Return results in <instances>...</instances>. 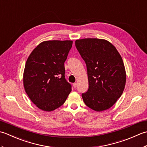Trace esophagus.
<instances>
[{
  "label": "esophagus",
  "instance_id": "1",
  "mask_svg": "<svg viewBox=\"0 0 147 147\" xmlns=\"http://www.w3.org/2000/svg\"><path fill=\"white\" fill-rule=\"evenodd\" d=\"M73 87L74 88H76L77 87V83H73Z\"/></svg>",
  "mask_w": 147,
  "mask_h": 147
}]
</instances>
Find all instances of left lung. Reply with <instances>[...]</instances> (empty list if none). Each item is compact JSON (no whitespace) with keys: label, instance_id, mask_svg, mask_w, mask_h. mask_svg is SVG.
I'll return each mask as SVG.
<instances>
[{"label":"left lung","instance_id":"left-lung-1","mask_svg":"<svg viewBox=\"0 0 147 147\" xmlns=\"http://www.w3.org/2000/svg\"><path fill=\"white\" fill-rule=\"evenodd\" d=\"M75 45L85 61L88 90L82 93L85 104L100 112L111 108L123 94L126 74L124 62L116 48L98 38L76 40Z\"/></svg>","mask_w":147,"mask_h":147}]
</instances>
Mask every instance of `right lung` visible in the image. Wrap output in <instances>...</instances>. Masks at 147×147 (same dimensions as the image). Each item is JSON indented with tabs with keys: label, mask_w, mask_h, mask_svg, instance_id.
I'll return each instance as SVG.
<instances>
[{
	"label": "right lung",
	"mask_w": 147,
	"mask_h": 147,
	"mask_svg": "<svg viewBox=\"0 0 147 147\" xmlns=\"http://www.w3.org/2000/svg\"><path fill=\"white\" fill-rule=\"evenodd\" d=\"M71 40H49L34 49L28 58L23 85L31 100L40 109L51 112L64 104L71 92L65 79L64 62Z\"/></svg>",
	"instance_id": "1"
}]
</instances>
